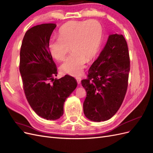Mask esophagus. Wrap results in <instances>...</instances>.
<instances>
[{"instance_id":"obj_1","label":"esophagus","mask_w":153,"mask_h":153,"mask_svg":"<svg viewBox=\"0 0 153 153\" xmlns=\"http://www.w3.org/2000/svg\"><path fill=\"white\" fill-rule=\"evenodd\" d=\"M76 79L78 84H80V82H81V78L79 77V76H77V77H76Z\"/></svg>"}]
</instances>
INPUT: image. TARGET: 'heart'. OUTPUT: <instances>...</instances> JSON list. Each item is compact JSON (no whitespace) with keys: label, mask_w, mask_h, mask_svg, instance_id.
I'll list each match as a JSON object with an SVG mask.
<instances>
[{"label":"heart","mask_w":153,"mask_h":153,"mask_svg":"<svg viewBox=\"0 0 153 153\" xmlns=\"http://www.w3.org/2000/svg\"><path fill=\"white\" fill-rule=\"evenodd\" d=\"M59 38L48 43L52 56L63 61L69 52L73 53L61 66L64 73L72 76L81 74L85 63L94 59L98 53L102 38V27L95 20L70 21L64 24L59 30Z\"/></svg>","instance_id":"1"}]
</instances>
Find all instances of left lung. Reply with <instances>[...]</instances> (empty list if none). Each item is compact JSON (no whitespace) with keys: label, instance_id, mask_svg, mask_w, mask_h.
I'll return each mask as SVG.
<instances>
[{"label":"left lung","instance_id":"obj_1","mask_svg":"<svg viewBox=\"0 0 153 153\" xmlns=\"http://www.w3.org/2000/svg\"><path fill=\"white\" fill-rule=\"evenodd\" d=\"M130 61L126 41L121 34L110 35L100 56L82 80L87 96L83 104L89 120L105 121L115 114L126 95Z\"/></svg>","mask_w":153,"mask_h":153}]
</instances>
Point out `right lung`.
I'll return each mask as SVG.
<instances>
[{"instance_id":"add662e5","label":"right lung","mask_w":153,"mask_h":153,"mask_svg":"<svg viewBox=\"0 0 153 153\" xmlns=\"http://www.w3.org/2000/svg\"><path fill=\"white\" fill-rule=\"evenodd\" d=\"M54 24L36 25L26 32L20 48V72L28 102L39 116L55 120L63 115L64 101L77 82L66 75L56 79V64L48 49Z\"/></svg>"}]
</instances>
